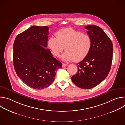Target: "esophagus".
Listing matches in <instances>:
<instances>
[{
  "mask_svg": "<svg viewBox=\"0 0 125 125\" xmlns=\"http://www.w3.org/2000/svg\"><path fill=\"white\" fill-rule=\"evenodd\" d=\"M68 66V64H65V63H62V67H66V66Z\"/></svg>",
  "mask_w": 125,
  "mask_h": 125,
  "instance_id": "obj_1",
  "label": "esophagus"
}]
</instances>
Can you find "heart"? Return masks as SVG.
I'll return each mask as SVG.
<instances>
[{"mask_svg": "<svg viewBox=\"0 0 125 125\" xmlns=\"http://www.w3.org/2000/svg\"><path fill=\"white\" fill-rule=\"evenodd\" d=\"M56 35V37L49 39L48 45L53 54L57 57L65 47L66 52L62 56L64 61H81L86 57L91 49L92 41L87 34L71 28H65L59 30Z\"/></svg>", "mask_w": 125, "mask_h": 125, "instance_id": "heart-1", "label": "heart"}]
</instances>
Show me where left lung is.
Returning a JSON list of instances; mask_svg holds the SVG:
<instances>
[{"instance_id": "obj_1", "label": "left lung", "mask_w": 125, "mask_h": 125, "mask_svg": "<svg viewBox=\"0 0 125 125\" xmlns=\"http://www.w3.org/2000/svg\"><path fill=\"white\" fill-rule=\"evenodd\" d=\"M92 41L91 49L82 61L77 64L78 73L72 77L77 86L91 89L101 83L107 76L111 67L113 47L110 38L99 27H84Z\"/></svg>"}]
</instances>
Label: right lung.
I'll use <instances>...</instances> for the list:
<instances>
[{"mask_svg": "<svg viewBox=\"0 0 125 125\" xmlns=\"http://www.w3.org/2000/svg\"><path fill=\"white\" fill-rule=\"evenodd\" d=\"M49 27L32 26L18 34L13 45L16 73L28 86L42 90L54 81L62 63L53 57L47 46Z\"/></svg>", "mask_w": 125, "mask_h": 125, "instance_id": "1", "label": "right lung"}]
</instances>
